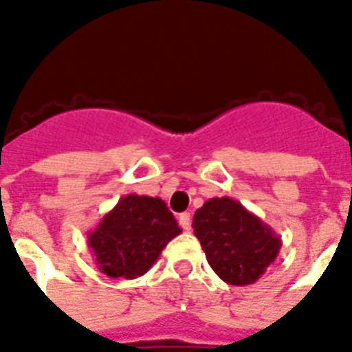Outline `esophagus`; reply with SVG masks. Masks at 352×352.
<instances>
[{
    "mask_svg": "<svg viewBox=\"0 0 352 352\" xmlns=\"http://www.w3.org/2000/svg\"><path fill=\"white\" fill-rule=\"evenodd\" d=\"M178 223L186 232H189L191 230V213H179Z\"/></svg>",
    "mask_w": 352,
    "mask_h": 352,
    "instance_id": "1",
    "label": "esophagus"
}]
</instances>
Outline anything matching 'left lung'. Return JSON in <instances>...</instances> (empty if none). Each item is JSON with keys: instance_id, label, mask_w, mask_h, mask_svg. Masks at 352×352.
<instances>
[{"instance_id": "1", "label": "left lung", "mask_w": 352, "mask_h": 352, "mask_svg": "<svg viewBox=\"0 0 352 352\" xmlns=\"http://www.w3.org/2000/svg\"><path fill=\"white\" fill-rule=\"evenodd\" d=\"M195 236L211 269L232 286L254 284L271 267L282 239L234 198H210L192 217Z\"/></svg>"}]
</instances>
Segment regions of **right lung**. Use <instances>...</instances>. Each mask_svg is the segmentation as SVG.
Here are the masks:
<instances>
[{
	"label": "right lung",
	"mask_w": 352,
	"mask_h": 352,
	"mask_svg": "<svg viewBox=\"0 0 352 352\" xmlns=\"http://www.w3.org/2000/svg\"><path fill=\"white\" fill-rule=\"evenodd\" d=\"M179 234L182 228L161 198L126 195L87 237L102 273L131 280L146 273Z\"/></svg>",
	"instance_id": "1"
}]
</instances>
